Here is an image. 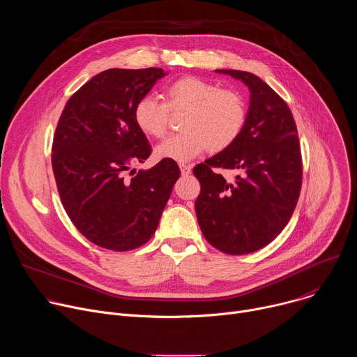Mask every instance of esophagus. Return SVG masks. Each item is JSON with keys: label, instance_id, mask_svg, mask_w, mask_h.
Segmentation results:
<instances>
[{"label": "esophagus", "instance_id": "obj_1", "mask_svg": "<svg viewBox=\"0 0 357 357\" xmlns=\"http://www.w3.org/2000/svg\"><path fill=\"white\" fill-rule=\"evenodd\" d=\"M179 168H181V174L185 176V175H189L190 171H192V165H188V164H179Z\"/></svg>", "mask_w": 357, "mask_h": 357}]
</instances>
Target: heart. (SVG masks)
I'll use <instances>...</instances> for the list:
<instances>
[{
    "label": "heart",
    "instance_id": "b5f03b06",
    "mask_svg": "<svg viewBox=\"0 0 357 357\" xmlns=\"http://www.w3.org/2000/svg\"><path fill=\"white\" fill-rule=\"evenodd\" d=\"M164 103L145 96L137 101L134 120L138 128L152 138H162L169 126V113H185L182 131L168 137L155 149L161 160L189 161L206 149L220 152L240 137L247 119L240 93L196 77L183 76L165 86Z\"/></svg>",
    "mask_w": 357,
    "mask_h": 357
}]
</instances>
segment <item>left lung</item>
<instances>
[{
	"instance_id": "obj_1",
	"label": "left lung",
	"mask_w": 357,
	"mask_h": 357,
	"mask_svg": "<svg viewBox=\"0 0 357 357\" xmlns=\"http://www.w3.org/2000/svg\"><path fill=\"white\" fill-rule=\"evenodd\" d=\"M250 91L245 126L237 141L193 168L200 183L196 218L219 251L243 256L270 244L289 222L302 185L296 124L287 101L256 75L218 70ZM219 169L238 172L226 180Z\"/></svg>"
}]
</instances>
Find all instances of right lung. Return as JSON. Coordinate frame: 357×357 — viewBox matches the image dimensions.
<instances>
[{
	"label": "right lung",
	"mask_w": 357,
	"mask_h": 357,
	"mask_svg": "<svg viewBox=\"0 0 357 357\" xmlns=\"http://www.w3.org/2000/svg\"><path fill=\"white\" fill-rule=\"evenodd\" d=\"M164 75L161 68L107 69L73 93L59 117L52 142L58 192L72 223L96 245L128 251L145 244L181 175L174 160H161L126 176L152 152L134 107Z\"/></svg>",
	"instance_id": "obj_1"
}]
</instances>
